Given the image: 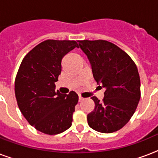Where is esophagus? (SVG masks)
<instances>
[{
  "label": "esophagus",
  "instance_id": "obj_1",
  "mask_svg": "<svg viewBox=\"0 0 158 158\" xmlns=\"http://www.w3.org/2000/svg\"><path fill=\"white\" fill-rule=\"evenodd\" d=\"M84 98H82L81 96L79 97V102H83V101H84Z\"/></svg>",
  "mask_w": 158,
  "mask_h": 158
}]
</instances>
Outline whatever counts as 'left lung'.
Masks as SVG:
<instances>
[{
    "instance_id": "obj_1",
    "label": "left lung",
    "mask_w": 158,
    "mask_h": 158,
    "mask_svg": "<svg viewBox=\"0 0 158 158\" xmlns=\"http://www.w3.org/2000/svg\"><path fill=\"white\" fill-rule=\"evenodd\" d=\"M92 67L94 79L106 89L103 101L92 97L95 108L88 124L101 133H113L125 126L140 99V78L135 62L117 46L105 40L79 41Z\"/></svg>"
}]
</instances>
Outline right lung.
Masks as SVG:
<instances>
[{
    "instance_id": "1",
    "label": "right lung",
    "mask_w": 158,
    "mask_h": 158,
    "mask_svg": "<svg viewBox=\"0 0 158 158\" xmlns=\"http://www.w3.org/2000/svg\"><path fill=\"white\" fill-rule=\"evenodd\" d=\"M75 48V41H44L24 56L16 75L15 93L21 113L47 135L60 134L72 125L79 97L73 91H56L55 83L61 72L62 58Z\"/></svg>"
}]
</instances>
